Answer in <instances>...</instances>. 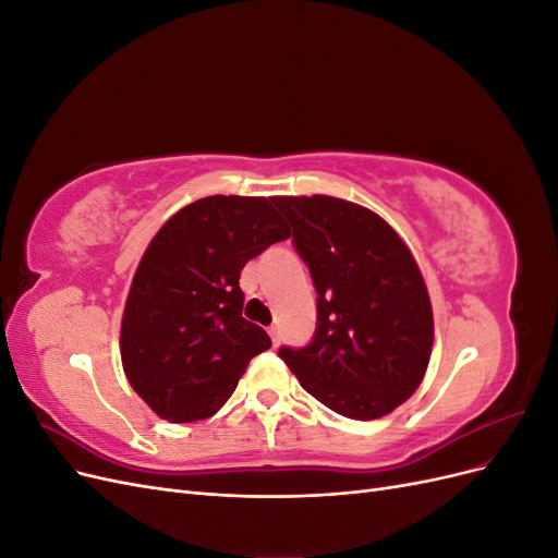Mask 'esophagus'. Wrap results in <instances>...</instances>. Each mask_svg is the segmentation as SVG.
I'll return each mask as SVG.
<instances>
[{
	"label": "esophagus",
	"instance_id": "obj_1",
	"mask_svg": "<svg viewBox=\"0 0 558 558\" xmlns=\"http://www.w3.org/2000/svg\"><path fill=\"white\" fill-rule=\"evenodd\" d=\"M267 332H269V337H272V344L277 347V344H279V340H281L279 328H277V326H269V328H267Z\"/></svg>",
	"mask_w": 558,
	"mask_h": 558
}]
</instances>
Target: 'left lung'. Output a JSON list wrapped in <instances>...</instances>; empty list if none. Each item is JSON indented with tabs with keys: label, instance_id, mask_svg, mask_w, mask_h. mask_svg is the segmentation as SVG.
<instances>
[{
	"label": "left lung",
	"instance_id": "left-lung-1",
	"mask_svg": "<svg viewBox=\"0 0 558 558\" xmlns=\"http://www.w3.org/2000/svg\"><path fill=\"white\" fill-rule=\"evenodd\" d=\"M310 267L316 330L279 356L328 410L369 421L393 412L424 379L433 310L416 260L381 216L353 202L275 197Z\"/></svg>",
	"mask_w": 558,
	"mask_h": 558
}]
</instances>
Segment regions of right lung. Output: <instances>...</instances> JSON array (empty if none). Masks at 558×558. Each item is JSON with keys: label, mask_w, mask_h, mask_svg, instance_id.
Here are the masks:
<instances>
[{"label": "right lung", "mask_w": 558, "mask_h": 558, "mask_svg": "<svg viewBox=\"0 0 558 558\" xmlns=\"http://www.w3.org/2000/svg\"><path fill=\"white\" fill-rule=\"evenodd\" d=\"M275 197L211 195L179 209L134 272L121 326L130 386L160 418L216 414L253 356L272 347L242 316L244 265L289 240Z\"/></svg>", "instance_id": "obj_1"}]
</instances>
